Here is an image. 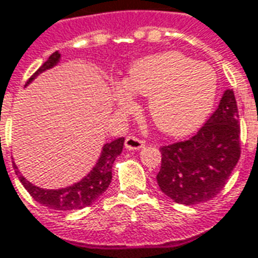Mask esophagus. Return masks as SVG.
<instances>
[{
	"label": "esophagus",
	"mask_w": 258,
	"mask_h": 258,
	"mask_svg": "<svg viewBox=\"0 0 258 258\" xmlns=\"http://www.w3.org/2000/svg\"><path fill=\"white\" fill-rule=\"evenodd\" d=\"M146 147V142L140 140V139L135 138V136H129L125 140V149L127 150H140Z\"/></svg>",
	"instance_id": "esophagus-1"
}]
</instances>
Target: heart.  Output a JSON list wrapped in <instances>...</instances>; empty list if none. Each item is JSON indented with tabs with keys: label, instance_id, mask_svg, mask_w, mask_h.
I'll return each instance as SVG.
<instances>
[{
	"label": "heart",
	"instance_id": "b5f03b06",
	"mask_svg": "<svg viewBox=\"0 0 258 258\" xmlns=\"http://www.w3.org/2000/svg\"><path fill=\"white\" fill-rule=\"evenodd\" d=\"M218 89L211 65L176 51L144 56L127 69L125 82L112 89L115 103L131 109L135 94L149 97L147 111L165 135L182 136L207 118Z\"/></svg>",
	"mask_w": 258,
	"mask_h": 258
}]
</instances>
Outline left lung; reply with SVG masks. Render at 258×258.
Segmentation results:
<instances>
[{"instance_id":"left-lung-1","label":"left lung","mask_w":258,"mask_h":258,"mask_svg":"<svg viewBox=\"0 0 258 258\" xmlns=\"http://www.w3.org/2000/svg\"><path fill=\"white\" fill-rule=\"evenodd\" d=\"M240 126L233 90H225L207 123L186 142L161 147L157 183L179 204L208 202L220 193L240 157Z\"/></svg>"}]
</instances>
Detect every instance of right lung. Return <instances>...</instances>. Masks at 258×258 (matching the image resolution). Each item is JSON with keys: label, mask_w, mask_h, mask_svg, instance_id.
<instances>
[{"label": "right lung", "mask_w": 258, "mask_h": 258, "mask_svg": "<svg viewBox=\"0 0 258 258\" xmlns=\"http://www.w3.org/2000/svg\"><path fill=\"white\" fill-rule=\"evenodd\" d=\"M59 61H61V52L55 51L54 54L48 56V59L41 67L38 68L37 72L29 79L26 86L30 85L40 74L56 67ZM123 142H125V139L119 138L111 143L104 144L100 157L94 164V167L90 169V172L87 173L85 178L80 179L79 182L67 186V187H61V189L38 187L36 184L30 183L22 175L21 171H18L15 162H14V168L16 169V175L22 184L25 186V189L37 203L43 204L45 207L52 208V210H59V211L80 210V208H85L93 204L104 191L108 189L109 183L112 180V165H114L115 158L122 153Z\"/></svg>", "instance_id": "1"}]
</instances>
